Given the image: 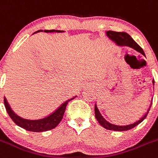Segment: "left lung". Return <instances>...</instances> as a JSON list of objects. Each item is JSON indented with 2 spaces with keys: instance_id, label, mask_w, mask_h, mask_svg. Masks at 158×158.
<instances>
[{
  "instance_id": "8db88e82",
  "label": "left lung",
  "mask_w": 158,
  "mask_h": 158,
  "mask_svg": "<svg viewBox=\"0 0 158 158\" xmlns=\"http://www.w3.org/2000/svg\"><path fill=\"white\" fill-rule=\"evenodd\" d=\"M106 35L108 36L109 39H110L112 41H114L118 46H126V47H129V48H132V49L135 50L137 52L140 53L143 55L145 56L144 54V51H143L142 48L139 47L136 43L134 41V40L129 36L128 33L125 32H114V31H107L106 32ZM146 57V56H145ZM150 107H151V104H150V107H149L147 112L146 113L145 115L143 117L141 118L139 120L136 121L135 122L132 124H129V125H126V126H117V125H114V124H110V122H108L107 121H106L105 119L103 118V116L101 115V114L100 113L99 110L97 108V105L95 104V117L97 118V120L98 121V122L100 123L101 126L104 128L106 129H108V130H113V131H127L131 129H133L134 127H135L136 126H138L139 123L143 122L144 119L146 118V117L147 116L149 113V110H150Z\"/></svg>"
}]
</instances>
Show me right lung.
<instances>
[{
	"label": "right lung",
	"mask_w": 158,
	"mask_h": 158,
	"mask_svg": "<svg viewBox=\"0 0 158 158\" xmlns=\"http://www.w3.org/2000/svg\"><path fill=\"white\" fill-rule=\"evenodd\" d=\"M43 32L42 29L38 30L36 32ZM44 32H63L64 31L61 30H54V29H51V30H44ZM71 100H68L67 101L61 104L57 110L53 112L52 114L50 115L47 116V117L44 118L36 119V120H30V119H26L23 118L19 117V115L15 114V113L11 110V107L8 104L7 99L4 97V106H5L6 110L8 112V115L10 116L13 122L17 125V126H20L23 129H26L27 131H30V132H45V131L51 130V129H54L56 126L60 123V122L62 119L64 113L65 111L66 106H67L69 101Z\"/></svg>",
	"instance_id": "add662e5"
}]
</instances>
